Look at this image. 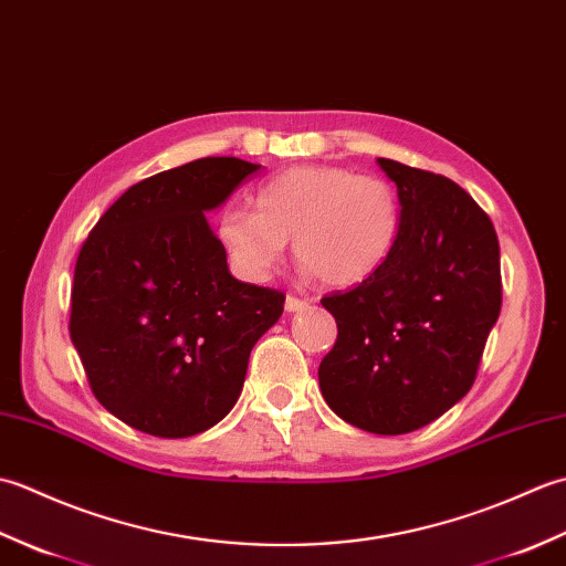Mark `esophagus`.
I'll return each instance as SVG.
<instances>
[{
    "label": "esophagus",
    "instance_id": "esophagus-1",
    "mask_svg": "<svg viewBox=\"0 0 566 566\" xmlns=\"http://www.w3.org/2000/svg\"><path fill=\"white\" fill-rule=\"evenodd\" d=\"M308 306L306 298H298V296H286L284 308L290 311V314H296V311H304Z\"/></svg>",
    "mask_w": 566,
    "mask_h": 566
}]
</instances>
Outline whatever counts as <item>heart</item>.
Returning <instances> with one entry per match:
<instances>
[{
    "label": "heart",
    "instance_id": "obj_1",
    "mask_svg": "<svg viewBox=\"0 0 566 566\" xmlns=\"http://www.w3.org/2000/svg\"><path fill=\"white\" fill-rule=\"evenodd\" d=\"M401 228L391 182L340 165H296L255 191V211L221 213L219 240L233 270L264 282L280 268L286 240L296 260L328 286H355L389 260Z\"/></svg>",
    "mask_w": 566,
    "mask_h": 566
}]
</instances>
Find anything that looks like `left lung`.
<instances>
[{
	"label": "left lung",
	"mask_w": 566,
	"mask_h": 566,
	"mask_svg": "<svg viewBox=\"0 0 566 566\" xmlns=\"http://www.w3.org/2000/svg\"><path fill=\"white\" fill-rule=\"evenodd\" d=\"M377 163L399 191V238L369 280L321 298L338 340L323 357L318 384L350 426L403 436L472 389L501 314V255L494 223L460 185Z\"/></svg>",
	"instance_id": "8db88e82"
}]
</instances>
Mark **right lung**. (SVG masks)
<instances>
[{
  "mask_svg": "<svg viewBox=\"0 0 566 566\" xmlns=\"http://www.w3.org/2000/svg\"><path fill=\"white\" fill-rule=\"evenodd\" d=\"M260 165L201 158L118 197L84 240L70 338L97 401L158 438L209 430L243 391L284 294L238 282L207 221Z\"/></svg>",
  "mask_w": 566,
  "mask_h": 566,
  "instance_id": "1",
  "label": "right lung"
}]
</instances>
